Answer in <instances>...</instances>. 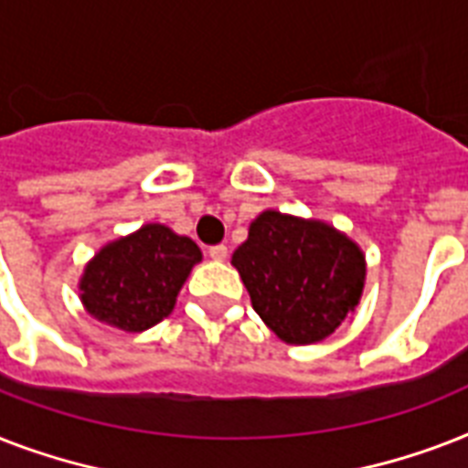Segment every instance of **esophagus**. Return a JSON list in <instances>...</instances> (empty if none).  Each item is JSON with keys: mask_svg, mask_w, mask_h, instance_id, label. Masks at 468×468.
<instances>
[{"mask_svg": "<svg viewBox=\"0 0 468 468\" xmlns=\"http://www.w3.org/2000/svg\"><path fill=\"white\" fill-rule=\"evenodd\" d=\"M208 257L216 260V262H223L228 257V248L226 245H211V248H208Z\"/></svg>", "mask_w": 468, "mask_h": 468, "instance_id": "obj_1", "label": "esophagus"}]
</instances>
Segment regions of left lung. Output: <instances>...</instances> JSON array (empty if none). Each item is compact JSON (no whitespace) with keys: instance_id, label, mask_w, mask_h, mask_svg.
Listing matches in <instances>:
<instances>
[{"instance_id":"8db88e82","label":"left lung","mask_w":468,"mask_h":468,"mask_svg":"<svg viewBox=\"0 0 468 468\" xmlns=\"http://www.w3.org/2000/svg\"><path fill=\"white\" fill-rule=\"evenodd\" d=\"M252 308L292 345L325 340L355 311L364 289V255L347 235L320 220L260 213L233 252Z\"/></svg>"}]
</instances>
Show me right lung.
Here are the masks:
<instances>
[{
  "mask_svg": "<svg viewBox=\"0 0 468 468\" xmlns=\"http://www.w3.org/2000/svg\"><path fill=\"white\" fill-rule=\"evenodd\" d=\"M201 260L197 242L148 223L128 238L106 245L80 282L84 308L97 320L143 333L167 318L176 293Z\"/></svg>",
  "mask_w": 468,
  "mask_h": 468,
  "instance_id": "1",
  "label": "right lung"
}]
</instances>
